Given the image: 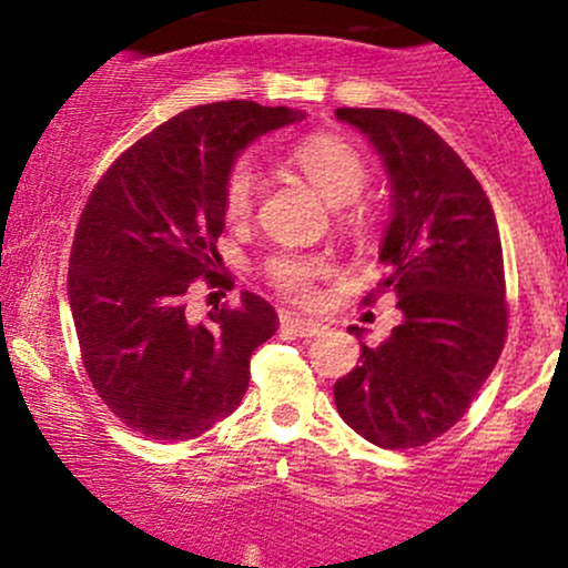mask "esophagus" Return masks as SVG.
<instances>
[{
	"label": "esophagus",
	"mask_w": 568,
	"mask_h": 568,
	"mask_svg": "<svg viewBox=\"0 0 568 568\" xmlns=\"http://www.w3.org/2000/svg\"><path fill=\"white\" fill-rule=\"evenodd\" d=\"M283 325L293 336H302V338L317 336L323 331L321 321H312V317H298V315H283Z\"/></svg>",
	"instance_id": "esophagus-1"
}]
</instances>
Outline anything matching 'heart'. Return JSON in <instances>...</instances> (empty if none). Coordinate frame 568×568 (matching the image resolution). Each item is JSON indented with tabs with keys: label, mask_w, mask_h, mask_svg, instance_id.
Instances as JSON below:
<instances>
[{
	"label": "heart",
	"mask_w": 568,
	"mask_h": 568,
	"mask_svg": "<svg viewBox=\"0 0 568 568\" xmlns=\"http://www.w3.org/2000/svg\"><path fill=\"white\" fill-rule=\"evenodd\" d=\"M291 162L298 173L310 181L312 189L328 200L331 205H347L361 194L368 171L357 149L336 135H310L291 152ZM258 173L251 160H237L226 173L224 184V213L230 221H245L256 200ZM323 270L321 262L302 256L272 258L266 272L270 280L288 296H306L312 288V277Z\"/></svg>",
	"instance_id": "obj_1"
}]
</instances>
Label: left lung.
Instances as JSON below:
<instances>
[{"instance_id":"left-lung-1","label":"left lung","mask_w":568,"mask_h":568,"mask_svg":"<svg viewBox=\"0 0 568 568\" xmlns=\"http://www.w3.org/2000/svg\"><path fill=\"white\" fill-rule=\"evenodd\" d=\"M366 135L389 181L379 245L403 321L334 384L336 408L382 448H414L452 429L499 361L505 264L484 186L425 122L393 109H336ZM349 334L363 338V328Z\"/></svg>"}]
</instances>
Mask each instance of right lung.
Instances as JSON below:
<instances>
[{
  "label": "right lung",
  "instance_id": "add662e5",
  "mask_svg": "<svg viewBox=\"0 0 568 568\" xmlns=\"http://www.w3.org/2000/svg\"><path fill=\"white\" fill-rule=\"evenodd\" d=\"M304 120L288 106L221 101L186 109L128 149L84 205L69 262V306L84 368L120 422L154 440L197 438L230 416L251 355L277 312L243 291L234 310L189 317L194 280L224 285L226 173L258 135Z\"/></svg>",
  "mask_w": 568,
  "mask_h": 568
}]
</instances>
